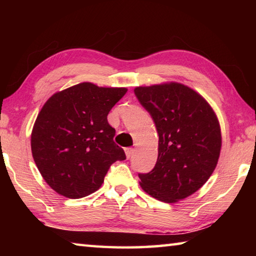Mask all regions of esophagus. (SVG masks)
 Instances as JSON below:
<instances>
[{
	"label": "esophagus",
	"mask_w": 256,
	"mask_h": 256,
	"mask_svg": "<svg viewBox=\"0 0 256 256\" xmlns=\"http://www.w3.org/2000/svg\"><path fill=\"white\" fill-rule=\"evenodd\" d=\"M133 152H134V149L133 148H126L125 149V154H126V158L130 159L133 156Z\"/></svg>",
	"instance_id": "34e87169"
}]
</instances>
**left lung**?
<instances>
[{
	"mask_svg": "<svg viewBox=\"0 0 256 256\" xmlns=\"http://www.w3.org/2000/svg\"><path fill=\"white\" fill-rule=\"evenodd\" d=\"M134 94L159 136L157 162L151 172L138 174L141 188L166 203L192 196L219 159L222 132L214 110L201 94L176 82L136 86Z\"/></svg>",
	"mask_w": 256,
	"mask_h": 256,
	"instance_id": "8db88e82",
	"label": "left lung"
}]
</instances>
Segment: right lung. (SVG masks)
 I'll use <instances>...</instances> for the list:
<instances>
[{"label":"right lung","mask_w":256,"mask_h":256,"mask_svg":"<svg viewBox=\"0 0 256 256\" xmlns=\"http://www.w3.org/2000/svg\"><path fill=\"white\" fill-rule=\"evenodd\" d=\"M126 92L82 82L54 94L42 106L32 128V152L55 192L68 198L89 196L100 188L112 164L126 159L107 120Z\"/></svg>","instance_id":"right-lung-1"}]
</instances>
